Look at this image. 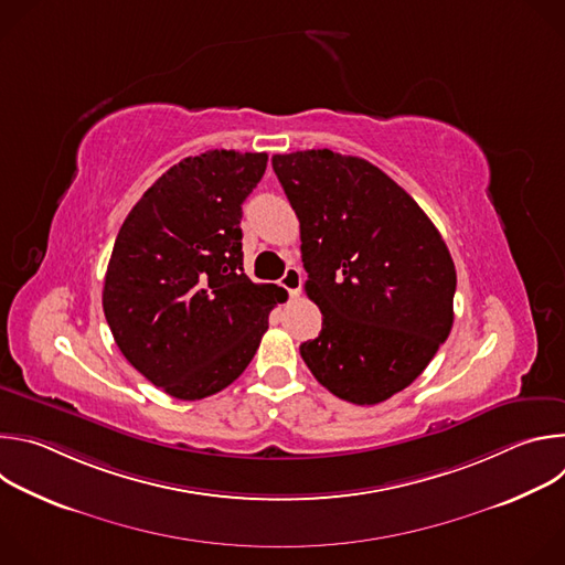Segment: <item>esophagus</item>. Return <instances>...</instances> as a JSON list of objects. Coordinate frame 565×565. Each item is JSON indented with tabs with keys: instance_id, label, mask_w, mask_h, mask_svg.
<instances>
[{
	"instance_id": "obj_1",
	"label": "esophagus",
	"mask_w": 565,
	"mask_h": 565,
	"mask_svg": "<svg viewBox=\"0 0 565 565\" xmlns=\"http://www.w3.org/2000/svg\"><path fill=\"white\" fill-rule=\"evenodd\" d=\"M281 286L288 290L290 297H297L301 290V270L297 266H288L281 277Z\"/></svg>"
}]
</instances>
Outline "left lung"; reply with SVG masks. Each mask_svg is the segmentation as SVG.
<instances>
[{
    "label": "left lung",
    "instance_id": "1",
    "mask_svg": "<svg viewBox=\"0 0 565 565\" xmlns=\"http://www.w3.org/2000/svg\"><path fill=\"white\" fill-rule=\"evenodd\" d=\"M299 218L306 295L321 331L299 353L353 405L407 388L454 324L456 268L423 207L382 170L331 149L275 153Z\"/></svg>",
    "mask_w": 565,
    "mask_h": 565
}]
</instances>
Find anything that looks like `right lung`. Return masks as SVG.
<instances>
[{
  "label": "right lung",
  "instance_id": "right-lung-1",
  "mask_svg": "<svg viewBox=\"0 0 565 565\" xmlns=\"http://www.w3.org/2000/svg\"><path fill=\"white\" fill-rule=\"evenodd\" d=\"M268 153L212 149L183 158L127 214L105 275L103 308L127 362L179 399H201L246 371L268 315L286 297L253 284L241 205Z\"/></svg>",
  "mask_w": 565,
  "mask_h": 565
}]
</instances>
